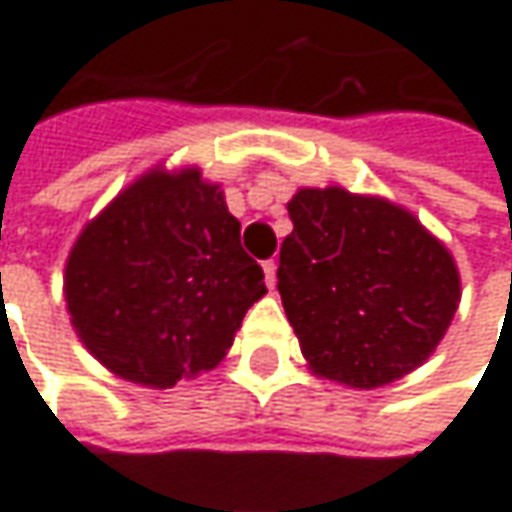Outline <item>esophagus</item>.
I'll return each instance as SVG.
<instances>
[{
	"instance_id": "34e87169",
	"label": "esophagus",
	"mask_w": 512,
	"mask_h": 512,
	"mask_svg": "<svg viewBox=\"0 0 512 512\" xmlns=\"http://www.w3.org/2000/svg\"><path fill=\"white\" fill-rule=\"evenodd\" d=\"M262 270H265V282H267V287L273 290V287H276V262L270 259V262H265V265H262Z\"/></svg>"
}]
</instances>
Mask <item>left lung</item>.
I'll return each instance as SVG.
<instances>
[{
  "label": "left lung",
  "instance_id": "obj_1",
  "mask_svg": "<svg viewBox=\"0 0 512 512\" xmlns=\"http://www.w3.org/2000/svg\"><path fill=\"white\" fill-rule=\"evenodd\" d=\"M279 293L313 373L350 387L402 379L459 307V270L413 213L342 187L299 190Z\"/></svg>",
  "mask_w": 512,
  "mask_h": 512
}]
</instances>
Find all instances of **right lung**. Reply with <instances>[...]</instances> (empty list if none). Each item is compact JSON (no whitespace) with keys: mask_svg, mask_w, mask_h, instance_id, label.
I'll use <instances>...</instances> for the list:
<instances>
[{"mask_svg":"<svg viewBox=\"0 0 512 512\" xmlns=\"http://www.w3.org/2000/svg\"><path fill=\"white\" fill-rule=\"evenodd\" d=\"M239 230L199 170L133 182L70 250L65 299L79 339L116 376L148 387L216 367L267 293Z\"/></svg>","mask_w":512,"mask_h":512,"instance_id":"obj_1","label":"right lung"}]
</instances>
